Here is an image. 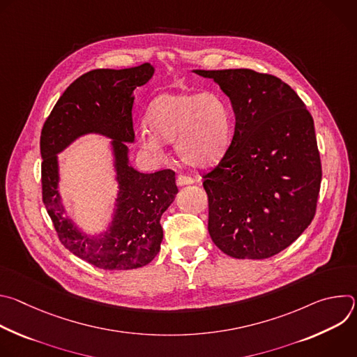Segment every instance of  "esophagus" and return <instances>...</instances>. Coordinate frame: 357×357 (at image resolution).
<instances>
[{
  "mask_svg": "<svg viewBox=\"0 0 357 357\" xmlns=\"http://www.w3.org/2000/svg\"><path fill=\"white\" fill-rule=\"evenodd\" d=\"M195 182V179L192 176H188V175H179L176 178V183L178 186H185V185H192Z\"/></svg>",
  "mask_w": 357,
  "mask_h": 357,
  "instance_id": "34e87169",
  "label": "esophagus"
}]
</instances>
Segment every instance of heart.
I'll return each instance as SVG.
<instances>
[{
  "mask_svg": "<svg viewBox=\"0 0 357 357\" xmlns=\"http://www.w3.org/2000/svg\"><path fill=\"white\" fill-rule=\"evenodd\" d=\"M145 120L148 127L138 131L139 145L161 155L164 142H175L178 157L189 167L213 165L229 142V110L213 91L162 93L149 103Z\"/></svg>",
  "mask_w": 357,
  "mask_h": 357,
  "instance_id": "obj_1",
  "label": "heart"
}]
</instances>
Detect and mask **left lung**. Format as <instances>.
I'll use <instances>...</instances> for the list:
<instances>
[{
    "instance_id": "8db88e82",
    "label": "left lung",
    "mask_w": 357,
    "mask_h": 357,
    "mask_svg": "<svg viewBox=\"0 0 357 357\" xmlns=\"http://www.w3.org/2000/svg\"><path fill=\"white\" fill-rule=\"evenodd\" d=\"M193 72L220 86L236 117L223 158L203 175L209 234L230 257H273L317 212L322 167L314 119L277 76L251 69Z\"/></svg>"
}]
</instances>
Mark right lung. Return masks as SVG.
Segmentation results:
<instances>
[{
    "mask_svg": "<svg viewBox=\"0 0 357 357\" xmlns=\"http://www.w3.org/2000/svg\"><path fill=\"white\" fill-rule=\"evenodd\" d=\"M154 68L142 63L128 69H96L76 79L59 97L40 132L42 200L62 244L75 256L103 270L139 268L155 259L164 237L161 216L178 193L175 172L141 174L128 165L126 142L132 127L134 89L145 84ZM87 132L114 138L119 196L109 230L97 238L83 235L63 216L57 192L56 155Z\"/></svg>",
    "mask_w": 357,
    "mask_h": 357,
    "instance_id": "add662e5",
    "label": "right lung"
}]
</instances>
